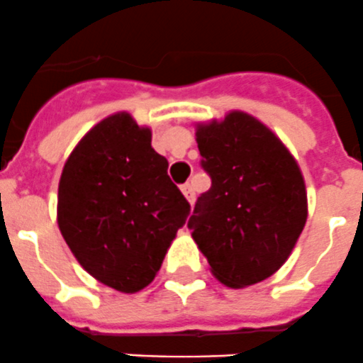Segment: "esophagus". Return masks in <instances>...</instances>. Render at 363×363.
<instances>
[{"mask_svg": "<svg viewBox=\"0 0 363 363\" xmlns=\"http://www.w3.org/2000/svg\"><path fill=\"white\" fill-rule=\"evenodd\" d=\"M181 191H182V195H184L186 201H188V202H194V201H195L194 186L189 184V182H186V184H182V186H181Z\"/></svg>", "mask_w": 363, "mask_h": 363, "instance_id": "1", "label": "esophagus"}]
</instances>
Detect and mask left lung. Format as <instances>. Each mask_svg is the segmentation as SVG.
I'll return each mask as SVG.
<instances>
[{
    "label": "left lung",
    "mask_w": 363,
    "mask_h": 363,
    "mask_svg": "<svg viewBox=\"0 0 363 363\" xmlns=\"http://www.w3.org/2000/svg\"><path fill=\"white\" fill-rule=\"evenodd\" d=\"M195 139L211 188L188 226L211 275L233 289L269 279L308 220L298 162L275 132L242 110L197 123Z\"/></svg>",
    "instance_id": "8db88e82"
}]
</instances>
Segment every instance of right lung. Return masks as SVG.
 <instances>
[{"label":"right lung","instance_id":"add662e5","mask_svg":"<svg viewBox=\"0 0 363 363\" xmlns=\"http://www.w3.org/2000/svg\"><path fill=\"white\" fill-rule=\"evenodd\" d=\"M189 213L152 148V128L128 112L88 130L63 166L57 226L88 275L121 293L145 289Z\"/></svg>","mask_w":363,"mask_h":363}]
</instances>
